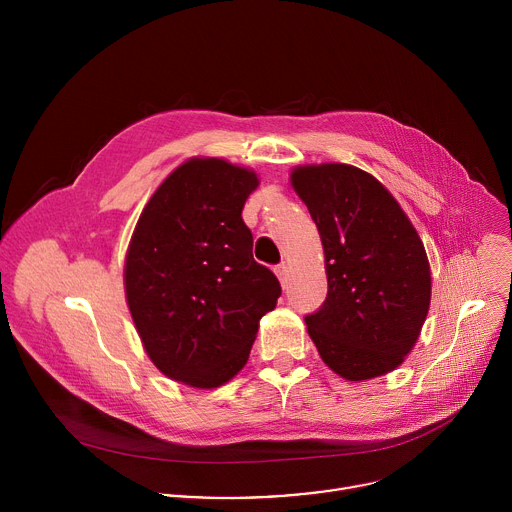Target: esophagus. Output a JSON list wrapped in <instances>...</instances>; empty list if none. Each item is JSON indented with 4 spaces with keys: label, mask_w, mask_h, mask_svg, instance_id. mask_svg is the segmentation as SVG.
Returning a JSON list of instances; mask_svg holds the SVG:
<instances>
[{
    "label": "esophagus",
    "mask_w": 512,
    "mask_h": 512,
    "mask_svg": "<svg viewBox=\"0 0 512 512\" xmlns=\"http://www.w3.org/2000/svg\"><path fill=\"white\" fill-rule=\"evenodd\" d=\"M275 275L279 277L281 285L285 287V285H287V281H289V267H287V263H279V265L275 267Z\"/></svg>",
    "instance_id": "1"
}]
</instances>
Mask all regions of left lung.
Instances as JSON below:
<instances>
[{
    "label": "left lung",
    "instance_id": "left-lung-1",
    "mask_svg": "<svg viewBox=\"0 0 512 512\" xmlns=\"http://www.w3.org/2000/svg\"><path fill=\"white\" fill-rule=\"evenodd\" d=\"M291 186L310 210L326 257V300L304 318L322 360L348 381L397 369L431 298L417 231L391 192L354 166H304L291 172Z\"/></svg>",
    "mask_w": 512,
    "mask_h": 512
}]
</instances>
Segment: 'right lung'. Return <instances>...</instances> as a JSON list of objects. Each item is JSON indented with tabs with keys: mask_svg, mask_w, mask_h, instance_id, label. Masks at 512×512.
I'll return each mask as SVG.
<instances>
[{
	"mask_svg": "<svg viewBox=\"0 0 512 512\" xmlns=\"http://www.w3.org/2000/svg\"><path fill=\"white\" fill-rule=\"evenodd\" d=\"M255 172L188 160L145 204L125 259V294L145 352L170 379L221 387L249 358L259 320L281 296L253 259L243 221Z\"/></svg>",
	"mask_w": 512,
	"mask_h": 512,
	"instance_id": "obj_1",
	"label": "right lung"
}]
</instances>
